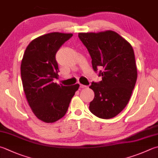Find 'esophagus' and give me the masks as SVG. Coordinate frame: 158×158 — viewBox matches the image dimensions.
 I'll return each mask as SVG.
<instances>
[{
    "instance_id": "1",
    "label": "esophagus",
    "mask_w": 158,
    "mask_h": 158,
    "mask_svg": "<svg viewBox=\"0 0 158 158\" xmlns=\"http://www.w3.org/2000/svg\"><path fill=\"white\" fill-rule=\"evenodd\" d=\"M80 87L82 88V89H84V88H86V87H87V86H85V85H83L80 84Z\"/></svg>"
}]
</instances>
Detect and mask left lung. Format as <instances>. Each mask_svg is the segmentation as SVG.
Wrapping results in <instances>:
<instances>
[{
  "label": "left lung",
  "mask_w": 158,
  "mask_h": 158,
  "mask_svg": "<svg viewBox=\"0 0 158 158\" xmlns=\"http://www.w3.org/2000/svg\"><path fill=\"white\" fill-rule=\"evenodd\" d=\"M78 37L88 49L94 70L102 69V81L89 87L95 94L89 110L100 118H114L125 108L137 80L133 47L112 30L79 33Z\"/></svg>",
  "instance_id": "left-lung-1"
}]
</instances>
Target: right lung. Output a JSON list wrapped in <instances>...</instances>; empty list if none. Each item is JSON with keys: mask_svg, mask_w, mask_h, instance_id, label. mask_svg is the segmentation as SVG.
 <instances>
[{"mask_svg": "<svg viewBox=\"0 0 158 158\" xmlns=\"http://www.w3.org/2000/svg\"><path fill=\"white\" fill-rule=\"evenodd\" d=\"M72 34L52 32L33 40L24 53L20 73L27 100L34 115L52 123L66 114L80 85L69 87L53 82L58 77L56 53Z\"/></svg>", "mask_w": 158, "mask_h": 158, "instance_id": "add662e5", "label": "right lung"}]
</instances>
